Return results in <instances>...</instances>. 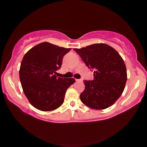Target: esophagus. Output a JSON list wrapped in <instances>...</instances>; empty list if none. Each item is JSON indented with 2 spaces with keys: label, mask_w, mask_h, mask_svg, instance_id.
I'll return each mask as SVG.
<instances>
[{
  "label": "esophagus",
  "mask_w": 147,
  "mask_h": 147,
  "mask_svg": "<svg viewBox=\"0 0 147 147\" xmlns=\"http://www.w3.org/2000/svg\"><path fill=\"white\" fill-rule=\"evenodd\" d=\"M76 82H81L82 80L81 79H76Z\"/></svg>",
  "instance_id": "34e87169"
}]
</instances>
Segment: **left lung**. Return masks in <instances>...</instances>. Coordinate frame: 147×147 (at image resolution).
<instances>
[{
  "instance_id": "8db88e82",
  "label": "left lung",
  "mask_w": 147,
  "mask_h": 147,
  "mask_svg": "<svg viewBox=\"0 0 147 147\" xmlns=\"http://www.w3.org/2000/svg\"><path fill=\"white\" fill-rule=\"evenodd\" d=\"M74 51L89 69L94 70V80L84 81L85 89L80 96L81 101L95 109L112 106L123 93L127 80L126 65L120 54L104 43L93 44Z\"/></svg>"
}]
</instances>
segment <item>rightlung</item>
<instances>
[{
    "label": "right lung",
    "instance_id": "add662e5",
    "mask_svg": "<svg viewBox=\"0 0 147 147\" xmlns=\"http://www.w3.org/2000/svg\"><path fill=\"white\" fill-rule=\"evenodd\" d=\"M71 49L48 42L37 45L27 52L21 61L19 78L24 94L34 108L53 111L64 102L65 92L74 78L57 77L63 56Z\"/></svg>",
    "mask_w": 147,
    "mask_h": 147
}]
</instances>
